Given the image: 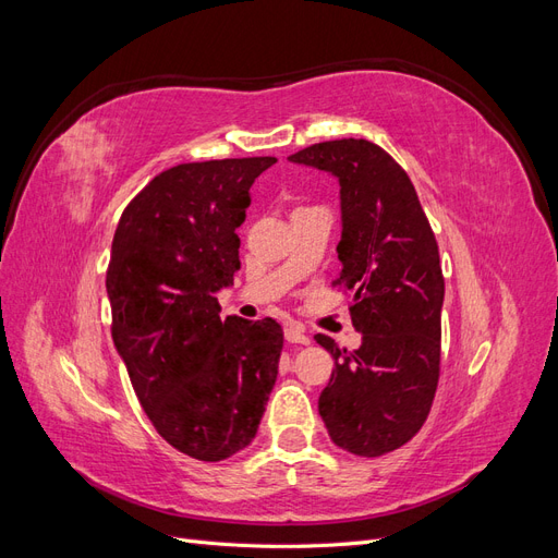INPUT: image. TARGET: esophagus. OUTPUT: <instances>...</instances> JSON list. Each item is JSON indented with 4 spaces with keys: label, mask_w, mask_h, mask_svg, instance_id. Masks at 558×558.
I'll return each mask as SVG.
<instances>
[{
    "label": "esophagus",
    "mask_w": 558,
    "mask_h": 558,
    "mask_svg": "<svg viewBox=\"0 0 558 558\" xmlns=\"http://www.w3.org/2000/svg\"><path fill=\"white\" fill-rule=\"evenodd\" d=\"M283 335H286V342H291V344H310V337L305 335V330H302V328L295 326V324L286 326Z\"/></svg>",
    "instance_id": "esophagus-1"
}]
</instances>
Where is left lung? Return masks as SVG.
<instances>
[{"instance_id": "1", "label": "left lung", "mask_w": 558, "mask_h": 558, "mask_svg": "<svg viewBox=\"0 0 558 558\" xmlns=\"http://www.w3.org/2000/svg\"><path fill=\"white\" fill-rule=\"evenodd\" d=\"M289 160L340 183L335 286L351 293L363 344L347 351L328 335L314 337L335 359L318 414L337 447L375 459L410 442L430 412L440 379V253L408 172L381 146L335 140Z\"/></svg>"}]
</instances>
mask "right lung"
Masks as SVG:
<instances>
[{
	"mask_svg": "<svg viewBox=\"0 0 558 558\" xmlns=\"http://www.w3.org/2000/svg\"><path fill=\"white\" fill-rule=\"evenodd\" d=\"M277 158L183 162L160 172L118 221L107 293L111 337L156 430L197 461L256 437L277 381L275 318L221 320L216 293L240 269L248 189Z\"/></svg>",
	"mask_w": 558,
	"mask_h": 558,
	"instance_id": "add662e5",
	"label": "right lung"
}]
</instances>
